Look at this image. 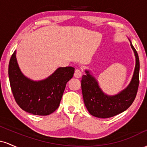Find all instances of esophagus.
Instances as JSON below:
<instances>
[{
	"mask_svg": "<svg viewBox=\"0 0 147 147\" xmlns=\"http://www.w3.org/2000/svg\"><path fill=\"white\" fill-rule=\"evenodd\" d=\"M82 73H83V72H82V70H79V69H77V70H76L75 71V74H74V76H75L76 78H79V77H82Z\"/></svg>",
	"mask_w": 147,
	"mask_h": 147,
	"instance_id": "34e87169",
	"label": "esophagus"
}]
</instances>
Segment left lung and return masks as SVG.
<instances>
[{"instance_id":"obj_1","label":"left lung","mask_w":147,"mask_h":147,"mask_svg":"<svg viewBox=\"0 0 147 147\" xmlns=\"http://www.w3.org/2000/svg\"><path fill=\"white\" fill-rule=\"evenodd\" d=\"M136 59V68L131 83L117 95H106L99 88L96 79L86 70V75L82 79V90L84 102L88 112L99 118H109L124 112L133 104L139 86L140 61L138 52L131 42Z\"/></svg>"}]
</instances>
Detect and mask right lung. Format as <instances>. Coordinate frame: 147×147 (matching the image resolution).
I'll use <instances>...</instances> for the list:
<instances>
[{"instance_id":"1","label":"right lung","mask_w":147,"mask_h":147,"mask_svg":"<svg viewBox=\"0 0 147 147\" xmlns=\"http://www.w3.org/2000/svg\"><path fill=\"white\" fill-rule=\"evenodd\" d=\"M72 67L59 68L48 78L34 82L20 70L16 51L9 60L8 74L15 101L23 111L36 115H48L59 106L67 82L73 77Z\"/></svg>"}]
</instances>
